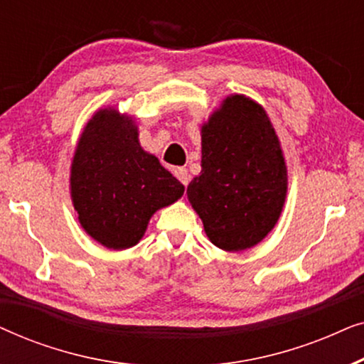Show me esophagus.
Instances as JSON below:
<instances>
[{
    "label": "esophagus",
    "instance_id": "obj_1",
    "mask_svg": "<svg viewBox=\"0 0 364 364\" xmlns=\"http://www.w3.org/2000/svg\"><path fill=\"white\" fill-rule=\"evenodd\" d=\"M173 173H176V177L181 181L183 186H188V181H191V176H188V171L186 167H177L176 171H173Z\"/></svg>",
    "mask_w": 364,
    "mask_h": 364
}]
</instances>
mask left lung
I'll return each mask as SVG.
<instances>
[{
  "instance_id": "1",
  "label": "left lung",
  "mask_w": 364,
  "mask_h": 364,
  "mask_svg": "<svg viewBox=\"0 0 364 364\" xmlns=\"http://www.w3.org/2000/svg\"><path fill=\"white\" fill-rule=\"evenodd\" d=\"M187 196L222 250L250 248L275 227L287 197V167L262 106L237 94L213 112L202 127V172Z\"/></svg>"
}]
</instances>
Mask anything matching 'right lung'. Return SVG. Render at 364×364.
I'll return each instance as SVG.
<instances>
[{"label":"right lung","mask_w":364,"mask_h":364,"mask_svg":"<svg viewBox=\"0 0 364 364\" xmlns=\"http://www.w3.org/2000/svg\"><path fill=\"white\" fill-rule=\"evenodd\" d=\"M182 193V183L142 151L131 119L106 109L87 122L74 154L71 196L94 240L112 250L136 245L152 213Z\"/></svg>","instance_id":"obj_1"}]
</instances>
